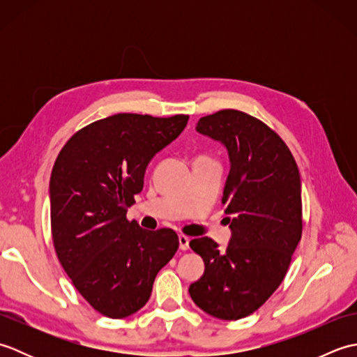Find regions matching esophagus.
I'll return each mask as SVG.
<instances>
[{
    "instance_id": "esophagus-1",
    "label": "esophagus",
    "mask_w": 357,
    "mask_h": 357,
    "mask_svg": "<svg viewBox=\"0 0 357 357\" xmlns=\"http://www.w3.org/2000/svg\"><path fill=\"white\" fill-rule=\"evenodd\" d=\"M179 248L181 250H188V244H190V238L185 236V234H179Z\"/></svg>"
}]
</instances>
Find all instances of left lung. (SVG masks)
<instances>
[{"instance_id":"left-lung-1","label":"left lung","mask_w":357,"mask_h":357,"mask_svg":"<svg viewBox=\"0 0 357 357\" xmlns=\"http://www.w3.org/2000/svg\"><path fill=\"white\" fill-rule=\"evenodd\" d=\"M196 130L229 151L222 204L231 238L225 252L207 236L190 241L206 270L188 293L207 314L238 321L276 291L299 244V169L280 136L244 112L219 110L201 118Z\"/></svg>"}]
</instances>
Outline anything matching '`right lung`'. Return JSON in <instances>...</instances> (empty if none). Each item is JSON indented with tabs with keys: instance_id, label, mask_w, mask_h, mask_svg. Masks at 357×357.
Instances as JSON below:
<instances>
[{
	"instance_id": "right-lung-1",
	"label": "right lung",
	"mask_w": 357,
	"mask_h": 357,
	"mask_svg": "<svg viewBox=\"0 0 357 357\" xmlns=\"http://www.w3.org/2000/svg\"><path fill=\"white\" fill-rule=\"evenodd\" d=\"M188 115L118 113L86 126L59 151L50 176V224L59 262L90 305L112 319L138 312L179 245L172 229L144 230L127 208L158 151Z\"/></svg>"
}]
</instances>
